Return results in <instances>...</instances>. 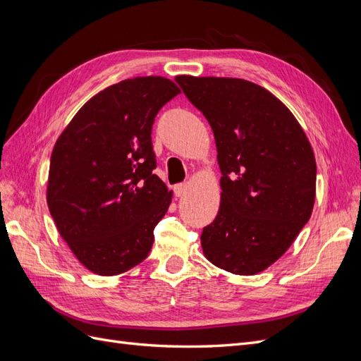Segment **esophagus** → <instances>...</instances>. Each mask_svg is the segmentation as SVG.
<instances>
[{
	"instance_id": "34e87169",
	"label": "esophagus",
	"mask_w": 361,
	"mask_h": 361,
	"mask_svg": "<svg viewBox=\"0 0 361 361\" xmlns=\"http://www.w3.org/2000/svg\"><path fill=\"white\" fill-rule=\"evenodd\" d=\"M187 191H188L187 183H179L174 187V194H176V197H182V195L187 194Z\"/></svg>"
}]
</instances>
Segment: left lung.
<instances>
[{
    "label": "left lung",
    "mask_w": 361,
    "mask_h": 361,
    "mask_svg": "<svg viewBox=\"0 0 361 361\" xmlns=\"http://www.w3.org/2000/svg\"><path fill=\"white\" fill-rule=\"evenodd\" d=\"M176 82L209 122L223 174L220 209L200 236L203 255L232 274H259L286 253L312 215L310 141L289 108L255 82L191 75Z\"/></svg>",
    "instance_id": "8db88e82"
}]
</instances>
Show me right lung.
<instances>
[{"instance_id":"right-lung-1","label":"right lung","mask_w":361,"mask_h":361,"mask_svg":"<svg viewBox=\"0 0 361 361\" xmlns=\"http://www.w3.org/2000/svg\"><path fill=\"white\" fill-rule=\"evenodd\" d=\"M180 93L164 76L106 87L73 116L52 149L47 202L80 264L117 276L143 262L173 191L157 174L152 125Z\"/></svg>"}]
</instances>
